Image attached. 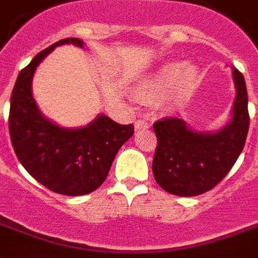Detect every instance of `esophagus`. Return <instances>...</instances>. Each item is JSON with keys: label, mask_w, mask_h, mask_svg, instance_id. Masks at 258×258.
<instances>
[{"label": "esophagus", "mask_w": 258, "mask_h": 258, "mask_svg": "<svg viewBox=\"0 0 258 258\" xmlns=\"http://www.w3.org/2000/svg\"><path fill=\"white\" fill-rule=\"evenodd\" d=\"M136 131H145V129H148V127H150V125H149L148 121L145 120H137L136 121Z\"/></svg>", "instance_id": "34e87169"}]
</instances>
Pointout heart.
<instances>
[{"instance_id":"b5f03b06","label":"heart","mask_w":258,"mask_h":258,"mask_svg":"<svg viewBox=\"0 0 258 258\" xmlns=\"http://www.w3.org/2000/svg\"><path fill=\"white\" fill-rule=\"evenodd\" d=\"M199 82V72L195 66L179 61H167L149 74L136 87V96L144 103H154L169 97L174 105L190 99Z\"/></svg>"}]
</instances>
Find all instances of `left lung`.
Returning <instances> with one entry per match:
<instances>
[{"label":"left lung","instance_id":"8db88e82","mask_svg":"<svg viewBox=\"0 0 258 258\" xmlns=\"http://www.w3.org/2000/svg\"><path fill=\"white\" fill-rule=\"evenodd\" d=\"M233 117L218 133L192 132L178 117H165L153 125L157 136L153 174L169 194L197 197L212 190L239 158L249 129L248 92L237 68H233Z\"/></svg>","mask_w":258,"mask_h":258}]
</instances>
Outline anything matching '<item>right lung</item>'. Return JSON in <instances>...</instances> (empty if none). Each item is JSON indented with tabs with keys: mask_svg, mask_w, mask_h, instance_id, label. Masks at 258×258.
Masks as SVG:
<instances>
[{
	"mask_svg": "<svg viewBox=\"0 0 258 258\" xmlns=\"http://www.w3.org/2000/svg\"><path fill=\"white\" fill-rule=\"evenodd\" d=\"M63 43L83 47V40H57L21 70L10 97L9 133L17 158L34 179L52 192L79 197L104 183L120 148L133 136V124H117L100 114L82 129H64L40 114L31 80L40 61Z\"/></svg>",
	"mask_w": 258,
	"mask_h": 258,
	"instance_id": "right-lung-1",
	"label": "right lung"
}]
</instances>
